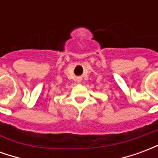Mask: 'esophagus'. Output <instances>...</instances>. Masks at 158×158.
Segmentation results:
<instances>
[{
    "mask_svg": "<svg viewBox=\"0 0 158 158\" xmlns=\"http://www.w3.org/2000/svg\"><path fill=\"white\" fill-rule=\"evenodd\" d=\"M80 81V79H78V82H79Z\"/></svg>",
    "mask_w": 158,
    "mask_h": 158,
    "instance_id": "34e87169",
    "label": "esophagus"
}]
</instances>
